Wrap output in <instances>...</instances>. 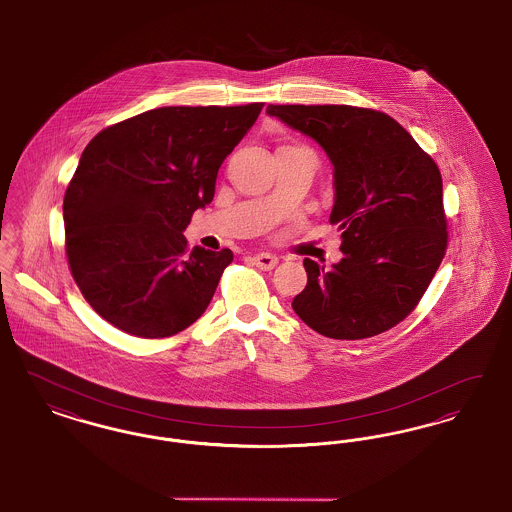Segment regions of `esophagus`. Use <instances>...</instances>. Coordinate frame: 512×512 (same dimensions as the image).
Returning a JSON list of instances; mask_svg holds the SVG:
<instances>
[{"label":"esophagus","instance_id":"1","mask_svg":"<svg viewBox=\"0 0 512 512\" xmlns=\"http://www.w3.org/2000/svg\"><path fill=\"white\" fill-rule=\"evenodd\" d=\"M253 263L261 268V270H270V268H274L278 265V257H274V255H270V253H259V255L253 257Z\"/></svg>","mask_w":512,"mask_h":512}]
</instances>
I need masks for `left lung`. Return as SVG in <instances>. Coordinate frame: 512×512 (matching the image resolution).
<instances>
[{
    "label": "left lung",
    "instance_id": "8db88e82",
    "mask_svg": "<svg viewBox=\"0 0 512 512\" xmlns=\"http://www.w3.org/2000/svg\"><path fill=\"white\" fill-rule=\"evenodd\" d=\"M267 115L324 149L334 167L330 222L340 263L305 259L293 311L334 340H363L399 324L430 286L447 247L438 165L386 113L349 105H268Z\"/></svg>",
    "mask_w": 512,
    "mask_h": 512
}]
</instances>
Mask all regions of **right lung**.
Wrapping results in <instances>:
<instances>
[{
  "mask_svg": "<svg viewBox=\"0 0 512 512\" xmlns=\"http://www.w3.org/2000/svg\"><path fill=\"white\" fill-rule=\"evenodd\" d=\"M263 103L159 107L101 130L63 201L67 257L84 299L122 332L167 338L201 317L234 261L184 230L213 201L222 161Z\"/></svg>",
  "mask_w": 512,
  "mask_h": 512,
  "instance_id": "right-lung-1",
  "label": "right lung"
}]
</instances>
